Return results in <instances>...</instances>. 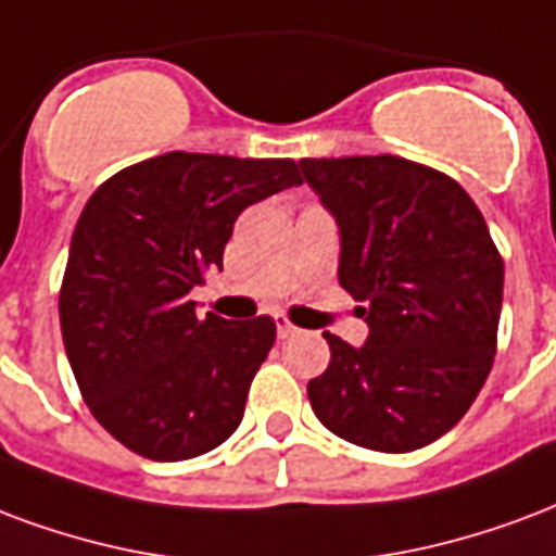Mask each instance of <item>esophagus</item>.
<instances>
[{
	"label": "esophagus",
	"instance_id": "obj_1",
	"mask_svg": "<svg viewBox=\"0 0 556 556\" xmlns=\"http://www.w3.org/2000/svg\"><path fill=\"white\" fill-rule=\"evenodd\" d=\"M277 332H279V339H291V336H298V327H294V324H291L289 318H286V315H277Z\"/></svg>",
	"mask_w": 556,
	"mask_h": 556
}]
</instances>
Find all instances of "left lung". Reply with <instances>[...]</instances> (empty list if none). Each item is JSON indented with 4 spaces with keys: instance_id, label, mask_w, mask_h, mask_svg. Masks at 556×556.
<instances>
[{
    "instance_id": "left-lung-1",
    "label": "left lung",
    "mask_w": 556,
    "mask_h": 556,
    "mask_svg": "<svg viewBox=\"0 0 556 556\" xmlns=\"http://www.w3.org/2000/svg\"><path fill=\"white\" fill-rule=\"evenodd\" d=\"M303 179L336 217L339 282L368 339L324 332L332 359L309 380L320 425L344 442L406 454L445 435L495 359L504 262L475 200L397 155L303 159Z\"/></svg>"
}]
</instances>
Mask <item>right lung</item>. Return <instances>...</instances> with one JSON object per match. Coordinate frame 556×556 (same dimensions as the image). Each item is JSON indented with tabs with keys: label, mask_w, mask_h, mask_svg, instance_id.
Returning <instances> with one entry per match:
<instances>
[{
	"label": "right lung",
	"mask_w": 556,
	"mask_h": 556,
	"mask_svg": "<svg viewBox=\"0 0 556 556\" xmlns=\"http://www.w3.org/2000/svg\"><path fill=\"white\" fill-rule=\"evenodd\" d=\"M291 159L167 152L102 182L70 241L59 315L93 418L155 463L236 433L277 324L197 315L191 289L224 267L247 205L300 185Z\"/></svg>",
	"instance_id": "obj_1"
}]
</instances>
